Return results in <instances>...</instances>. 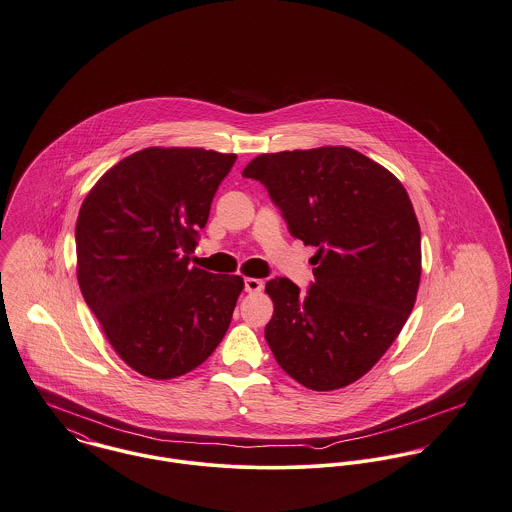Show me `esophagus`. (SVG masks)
Segmentation results:
<instances>
[{
	"label": "esophagus",
	"mask_w": 512,
	"mask_h": 512,
	"mask_svg": "<svg viewBox=\"0 0 512 512\" xmlns=\"http://www.w3.org/2000/svg\"><path fill=\"white\" fill-rule=\"evenodd\" d=\"M245 292H261L263 290V281L259 279H245Z\"/></svg>",
	"instance_id": "obj_1"
}]
</instances>
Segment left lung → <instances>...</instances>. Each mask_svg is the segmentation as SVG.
Returning a JSON list of instances; mask_svg holds the SVG:
<instances>
[{"mask_svg":"<svg viewBox=\"0 0 512 512\" xmlns=\"http://www.w3.org/2000/svg\"><path fill=\"white\" fill-rule=\"evenodd\" d=\"M281 210L286 228L318 247L314 283L265 284V326L277 363L312 391L363 377L397 340L420 283V226L397 178L349 147L259 155L245 171Z\"/></svg>","mask_w":512,"mask_h":512,"instance_id":"1","label":"left lung"}]
</instances>
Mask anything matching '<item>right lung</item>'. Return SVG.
Wrapping results in <instances>:
<instances>
[{"label":"right lung","instance_id":"add662e5","mask_svg":"<svg viewBox=\"0 0 512 512\" xmlns=\"http://www.w3.org/2000/svg\"><path fill=\"white\" fill-rule=\"evenodd\" d=\"M235 159L149 147L106 172L80 208L82 296L117 355L145 377L196 369L228 332L243 279L188 261Z\"/></svg>","mask_w":512,"mask_h":512}]
</instances>
